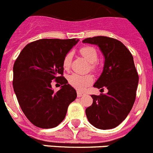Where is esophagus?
<instances>
[{"label":"esophagus","instance_id":"esophagus-1","mask_svg":"<svg viewBox=\"0 0 153 153\" xmlns=\"http://www.w3.org/2000/svg\"><path fill=\"white\" fill-rule=\"evenodd\" d=\"M85 94L84 93V92H81V91H78L77 92V96H78V97H82V96L85 95Z\"/></svg>","mask_w":153,"mask_h":153}]
</instances>
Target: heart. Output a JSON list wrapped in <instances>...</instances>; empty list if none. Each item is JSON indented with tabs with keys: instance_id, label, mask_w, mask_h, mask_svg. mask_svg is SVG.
Returning <instances> with one entry per match:
<instances>
[{
	"instance_id": "obj_1",
	"label": "heart",
	"mask_w": 153,
	"mask_h": 153,
	"mask_svg": "<svg viewBox=\"0 0 153 153\" xmlns=\"http://www.w3.org/2000/svg\"><path fill=\"white\" fill-rule=\"evenodd\" d=\"M80 53H82L83 57L87 61L91 63V69L95 70L96 65L94 64V62H96L97 61V59H98L97 50L92 46H87L81 48ZM71 59H72V53L68 52L65 56L62 61V65L65 69H68L70 68ZM68 83L73 88L82 91L84 90L87 86L90 85L93 82L94 78L91 75H79V74L74 73L68 76Z\"/></svg>"
}]
</instances>
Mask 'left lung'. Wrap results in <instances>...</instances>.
I'll return each mask as SVG.
<instances>
[{"mask_svg":"<svg viewBox=\"0 0 153 153\" xmlns=\"http://www.w3.org/2000/svg\"><path fill=\"white\" fill-rule=\"evenodd\" d=\"M82 42L97 45L104 55L103 72L94 87L108 90L92 94L93 103L85 110L87 118L97 129H113L126 119L135 102L139 75L133 57L120 41L111 37L94 36Z\"/></svg>","mask_w":153,"mask_h":153,"instance_id":"obj_1","label":"left lung"}]
</instances>
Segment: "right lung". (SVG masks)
Segmentation results:
<instances>
[{"mask_svg":"<svg viewBox=\"0 0 153 153\" xmlns=\"http://www.w3.org/2000/svg\"><path fill=\"white\" fill-rule=\"evenodd\" d=\"M78 39H42L27 44L13 65V86L23 114L36 126L49 129L65 119L76 91L63 76L65 56ZM53 79L62 85L54 92Z\"/></svg>","mask_w":153,"mask_h":153,"instance_id":"add662e5","label":"right lung"}]
</instances>
